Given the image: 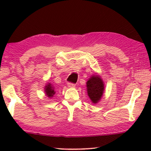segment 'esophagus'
Returning <instances> with one entry per match:
<instances>
[{"label": "esophagus", "instance_id": "esophagus-1", "mask_svg": "<svg viewBox=\"0 0 151 151\" xmlns=\"http://www.w3.org/2000/svg\"><path fill=\"white\" fill-rule=\"evenodd\" d=\"M67 84H68V86H69V87H71V88H73L76 86V84L71 83V82H69Z\"/></svg>", "mask_w": 151, "mask_h": 151}]
</instances>
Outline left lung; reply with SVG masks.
Returning a JSON list of instances; mask_svg holds the SVG:
<instances>
[{
	"label": "left lung",
	"mask_w": 151,
	"mask_h": 151,
	"mask_svg": "<svg viewBox=\"0 0 151 151\" xmlns=\"http://www.w3.org/2000/svg\"><path fill=\"white\" fill-rule=\"evenodd\" d=\"M88 96L93 103H98L104 92V82L98 76H93L86 82Z\"/></svg>",
	"instance_id": "obj_1"
}]
</instances>
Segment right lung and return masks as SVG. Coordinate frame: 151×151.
Listing matches in <instances>:
<instances>
[{
	"instance_id": "add662e5",
	"label": "right lung",
	"mask_w": 151,
	"mask_h": 151,
	"mask_svg": "<svg viewBox=\"0 0 151 151\" xmlns=\"http://www.w3.org/2000/svg\"><path fill=\"white\" fill-rule=\"evenodd\" d=\"M45 91L46 93V95L47 97L50 98V97H53V95L55 94V91L54 88L53 87V86H51V84H47V86H45Z\"/></svg>"
}]
</instances>
